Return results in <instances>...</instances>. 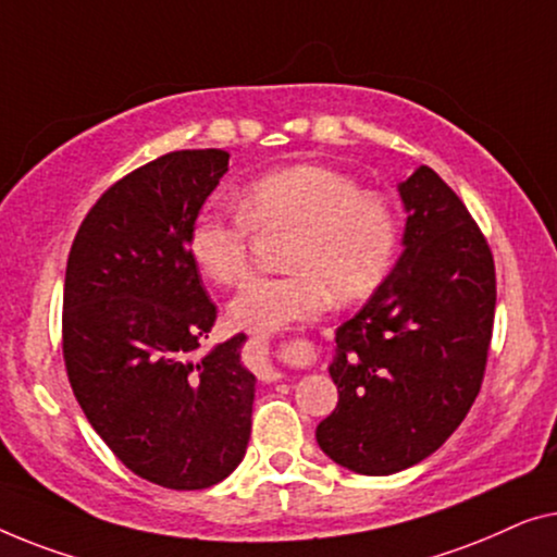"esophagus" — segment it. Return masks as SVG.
I'll return each instance as SVG.
<instances>
[{
    "label": "esophagus",
    "instance_id": "obj_1",
    "mask_svg": "<svg viewBox=\"0 0 557 557\" xmlns=\"http://www.w3.org/2000/svg\"><path fill=\"white\" fill-rule=\"evenodd\" d=\"M277 379H280V373L272 371V368H270V371H268V381H277Z\"/></svg>",
    "mask_w": 557,
    "mask_h": 557
}]
</instances>
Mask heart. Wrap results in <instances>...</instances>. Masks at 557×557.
<instances>
[{"instance_id": "obj_1", "label": "heart", "mask_w": 557, "mask_h": 557, "mask_svg": "<svg viewBox=\"0 0 557 557\" xmlns=\"http://www.w3.org/2000/svg\"><path fill=\"white\" fill-rule=\"evenodd\" d=\"M239 211L201 209L189 226V255L219 285L249 270V226L293 230L282 277H255L234 295L230 318L255 333L318 315L327 302L368 297L394 268L401 222L386 197L320 163L268 171L239 191Z\"/></svg>"}]
</instances>
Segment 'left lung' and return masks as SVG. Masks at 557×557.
I'll list each match as a JSON object with an SVG mask.
<instances>
[{"instance_id":"obj_1","label":"left lung","mask_w":557,"mask_h":557,"mask_svg":"<svg viewBox=\"0 0 557 557\" xmlns=\"http://www.w3.org/2000/svg\"><path fill=\"white\" fill-rule=\"evenodd\" d=\"M398 197L404 252L335 331L338 406L315 429L335 465L368 476L419 465L465 421L495 323V262L461 199L429 166Z\"/></svg>"}]
</instances>
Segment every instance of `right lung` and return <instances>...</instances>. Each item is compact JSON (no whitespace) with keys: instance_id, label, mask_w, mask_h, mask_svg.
I'll list each match as a JSON object with an SVG mask.
<instances>
[{"instance_id":"1","label":"right lung","mask_w":557,"mask_h":557,"mask_svg":"<svg viewBox=\"0 0 557 557\" xmlns=\"http://www.w3.org/2000/svg\"><path fill=\"white\" fill-rule=\"evenodd\" d=\"M226 171L222 148L146 163L98 199L67 257L62 354L73 394L108 449L169 490L222 482L252 432L247 335L197 356L216 308L186 237Z\"/></svg>"}]
</instances>
